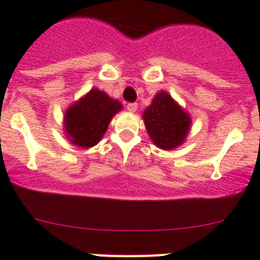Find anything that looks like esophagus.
<instances>
[{
    "mask_svg": "<svg viewBox=\"0 0 260 260\" xmlns=\"http://www.w3.org/2000/svg\"><path fill=\"white\" fill-rule=\"evenodd\" d=\"M126 109H127L128 113H135V111H137V109H138V105H137V104H127Z\"/></svg>",
    "mask_w": 260,
    "mask_h": 260,
    "instance_id": "obj_1",
    "label": "esophagus"
}]
</instances>
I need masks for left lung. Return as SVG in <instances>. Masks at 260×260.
Listing matches in <instances>:
<instances>
[{
	"label": "left lung",
	"mask_w": 260,
	"mask_h": 260,
	"mask_svg": "<svg viewBox=\"0 0 260 260\" xmlns=\"http://www.w3.org/2000/svg\"><path fill=\"white\" fill-rule=\"evenodd\" d=\"M142 117L154 145L164 150L181 146L191 125L190 115L166 91H159L154 96Z\"/></svg>",
	"instance_id": "8db88e82"
}]
</instances>
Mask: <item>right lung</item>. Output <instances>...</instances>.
Here are the masks:
<instances>
[{"mask_svg":"<svg viewBox=\"0 0 260 260\" xmlns=\"http://www.w3.org/2000/svg\"><path fill=\"white\" fill-rule=\"evenodd\" d=\"M122 109L105 91L91 89L65 113V133L73 145L87 149L100 142L111 118Z\"/></svg>","mask_w":260,"mask_h":260,"instance_id":"right-lung-1","label":"right lung"}]
</instances>
